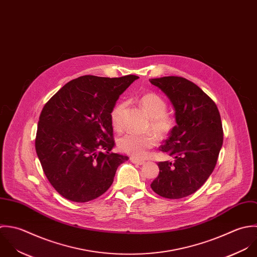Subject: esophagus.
I'll return each instance as SVG.
<instances>
[{
  "mask_svg": "<svg viewBox=\"0 0 257 257\" xmlns=\"http://www.w3.org/2000/svg\"><path fill=\"white\" fill-rule=\"evenodd\" d=\"M131 162H132L133 164H137V165H140V166H142V165L145 164L144 161L139 160V159H136V158H131Z\"/></svg>",
  "mask_w": 257,
  "mask_h": 257,
  "instance_id": "34e87169",
  "label": "esophagus"
}]
</instances>
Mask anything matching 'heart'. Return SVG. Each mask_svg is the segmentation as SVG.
<instances>
[{"label":"heart","mask_w":257,"mask_h":257,"mask_svg":"<svg viewBox=\"0 0 257 257\" xmlns=\"http://www.w3.org/2000/svg\"><path fill=\"white\" fill-rule=\"evenodd\" d=\"M139 103L146 114L151 118V128L160 137L169 136L174 126V120L167 111L166 100L155 92H148L139 98ZM125 102H117L111 112L110 121L115 131H120L123 125V111ZM158 144V139L154 134L136 135L126 134L117 140L118 149L136 158H145L148 152Z\"/></svg>","instance_id":"b5f03b06"}]
</instances>
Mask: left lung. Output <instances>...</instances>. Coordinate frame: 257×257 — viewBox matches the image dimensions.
I'll list each match as a JSON object with an SVG mask.
<instances>
[{
  "label": "left lung",
  "instance_id": "obj_1",
  "mask_svg": "<svg viewBox=\"0 0 257 257\" xmlns=\"http://www.w3.org/2000/svg\"><path fill=\"white\" fill-rule=\"evenodd\" d=\"M150 81L169 97L176 122L161 147L174 162L158 164L160 173L151 187L163 197L182 198L195 192L215 168L223 143L220 114L214 101L184 78Z\"/></svg>",
  "mask_w": 257,
  "mask_h": 257
}]
</instances>
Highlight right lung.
<instances>
[{"label":"right lung","instance_id":"right-lung-1","mask_svg":"<svg viewBox=\"0 0 257 257\" xmlns=\"http://www.w3.org/2000/svg\"><path fill=\"white\" fill-rule=\"evenodd\" d=\"M139 77L83 76L63 86L45 104L36 152L43 171L65 198L86 202L104 193L126 156L114 147L110 112Z\"/></svg>","mask_w":257,"mask_h":257}]
</instances>
